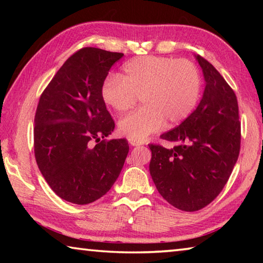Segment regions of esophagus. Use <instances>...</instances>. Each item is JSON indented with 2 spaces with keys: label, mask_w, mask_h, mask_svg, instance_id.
<instances>
[{
  "label": "esophagus",
  "mask_w": 263,
  "mask_h": 263,
  "mask_svg": "<svg viewBox=\"0 0 263 263\" xmlns=\"http://www.w3.org/2000/svg\"><path fill=\"white\" fill-rule=\"evenodd\" d=\"M128 142H130L131 146H140L144 144L142 141H138V140H135V139H128Z\"/></svg>",
  "instance_id": "1"
}]
</instances>
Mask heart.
<instances>
[{
    "mask_svg": "<svg viewBox=\"0 0 263 263\" xmlns=\"http://www.w3.org/2000/svg\"><path fill=\"white\" fill-rule=\"evenodd\" d=\"M202 80L198 68L185 59L140 57L127 61L121 77H110L101 89L102 101L118 114L125 112L140 97L142 106L118 124L121 135L142 141L188 118L198 103Z\"/></svg>",
    "mask_w": 263,
    "mask_h": 263,
    "instance_id": "heart-1",
    "label": "heart"
}]
</instances>
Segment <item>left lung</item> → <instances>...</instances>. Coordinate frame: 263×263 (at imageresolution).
I'll return each instance as SVG.
<instances>
[{"mask_svg": "<svg viewBox=\"0 0 263 263\" xmlns=\"http://www.w3.org/2000/svg\"><path fill=\"white\" fill-rule=\"evenodd\" d=\"M205 89L196 110L161 139L173 148L149 144V173L160 195L182 211L201 210L229 181L241 140L238 101L219 72L201 55Z\"/></svg>", "mask_w": 263, "mask_h": 263, "instance_id": "obj_1", "label": "left lung"}]
</instances>
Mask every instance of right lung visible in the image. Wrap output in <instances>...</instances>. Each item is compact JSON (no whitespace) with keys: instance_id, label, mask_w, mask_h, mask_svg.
Here are the masks:
<instances>
[{"instance_id":"obj_1","label":"right lung","mask_w":263,"mask_h":263,"mask_svg":"<svg viewBox=\"0 0 263 263\" xmlns=\"http://www.w3.org/2000/svg\"><path fill=\"white\" fill-rule=\"evenodd\" d=\"M123 55L81 48L65 61L39 99L35 161L51 189L67 202L84 205L101 198L125 162L127 140L104 139L115 122L101 97L111 66Z\"/></svg>"}]
</instances>
